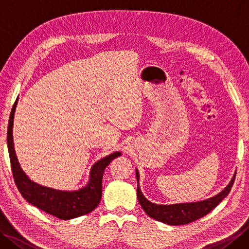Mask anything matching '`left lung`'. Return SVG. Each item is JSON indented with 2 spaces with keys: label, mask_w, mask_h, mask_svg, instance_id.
I'll list each match as a JSON object with an SVG mask.
<instances>
[{
  "label": "left lung",
  "mask_w": 249,
  "mask_h": 249,
  "mask_svg": "<svg viewBox=\"0 0 249 249\" xmlns=\"http://www.w3.org/2000/svg\"><path fill=\"white\" fill-rule=\"evenodd\" d=\"M235 174L232 177L229 184L214 197L205 199L198 202H188V203H177V204H156L147 200L141 189L139 187V171L136 169V177L138 187H137V196H138L139 203L141 204L144 212L150 216L161 223L171 226L178 225H187L192 221L197 220L203 217L206 214H209L211 211L215 209L223 199H225L232 188V185L234 183Z\"/></svg>",
  "instance_id": "8db88e82"
}]
</instances>
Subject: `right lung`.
<instances>
[{"mask_svg":"<svg viewBox=\"0 0 249 249\" xmlns=\"http://www.w3.org/2000/svg\"><path fill=\"white\" fill-rule=\"evenodd\" d=\"M17 104L18 97L9 115L7 147L14 179L20 194L29 203L60 219L68 220L91 213L97 208L102 199V182L106 167L116 157L121 156L122 153L114 152L95 162L89 171L88 184L78 190H60L37 184L22 170L15 152L13 127Z\"/></svg>","mask_w":249,"mask_h":249,"instance_id":"add662e5","label":"right lung"}]
</instances>
